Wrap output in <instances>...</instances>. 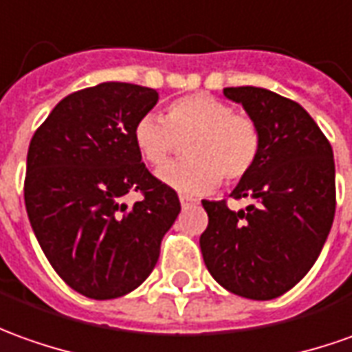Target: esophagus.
Masks as SVG:
<instances>
[{
  "label": "esophagus",
  "mask_w": 352,
  "mask_h": 352,
  "mask_svg": "<svg viewBox=\"0 0 352 352\" xmlns=\"http://www.w3.org/2000/svg\"><path fill=\"white\" fill-rule=\"evenodd\" d=\"M195 203H197V201L193 199V197H188V195H180L182 208H190V207H193Z\"/></svg>",
  "instance_id": "esophagus-1"
}]
</instances>
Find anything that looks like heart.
<instances>
[{"instance_id": "heart-1", "label": "heart", "mask_w": 352, "mask_h": 352, "mask_svg": "<svg viewBox=\"0 0 352 352\" xmlns=\"http://www.w3.org/2000/svg\"><path fill=\"white\" fill-rule=\"evenodd\" d=\"M134 142L151 166L164 164L180 144L188 142L190 161L159 170V180L184 195L214 190L220 176L226 182L241 180L253 168L261 149V134L253 120L207 94L174 101L166 118L144 115L135 122Z\"/></svg>"}]
</instances>
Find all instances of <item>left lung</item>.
<instances>
[{
    "label": "left lung",
    "instance_id": "8db88e82",
    "mask_svg": "<svg viewBox=\"0 0 352 352\" xmlns=\"http://www.w3.org/2000/svg\"><path fill=\"white\" fill-rule=\"evenodd\" d=\"M261 134L253 168L232 197L253 205L230 210L203 199L208 226L199 245L205 266L224 289L270 301L301 282L316 263L336 214L331 145L299 103L270 89L224 88Z\"/></svg>",
    "mask_w": 352,
    "mask_h": 352
}]
</instances>
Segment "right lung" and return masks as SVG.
Wrapping results in <instances>:
<instances>
[{
    "mask_svg": "<svg viewBox=\"0 0 352 352\" xmlns=\"http://www.w3.org/2000/svg\"><path fill=\"white\" fill-rule=\"evenodd\" d=\"M159 94L103 82L57 103L26 157L24 203L55 272L89 299L134 292L153 272L164 234L180 214L176 191L145 168L135 122ZM140 190L128 208L122 197Z\"/></svg>",
    "mask_w": 352,
    "mask_h": 352,
    "instance_id": "1",
    "label": "right lung"
}]
</instances>
